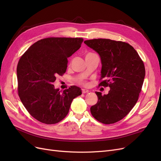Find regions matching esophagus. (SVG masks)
<instances>
[{"label": "esophagus", "mask_w": 161, "mask_h": 161, "mask_svg": "<svg viewBox=\"0 0 161 161\" xmlns=\"http://www.w3.org/2000/svg\"><path fill=\"white\" fill-rule=\"evenodd\" d=\"M89 92V91L87 89H82V93H87V92Z\"/></svg>", "instance_id": "esophagus-1"}]
</instances>
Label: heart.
Returning <instances> with one entry per match:
<instances>
[{
  "instance_id": "obj_1",
  "label": "heart",
  "mask_w": 161,
  "mask_h": 161,
  "mask_svg": "<svg viewBox=\"0 0 161 161\" xmlns=\"http://www.w3.org/2000/svg\"><path fill=\"white\" fill-rule=\"evenodd\" d=\"M82 84H83V85H85V83H84V82H83V83H82Z\"/></svg>"
}]
</instances>
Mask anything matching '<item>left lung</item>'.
<instances>
[{"label":"left lung","mask_w":161,"mask_h":161,"mask_svg":"<svg viewBox=\"0 0 161 161\" xmlns=\"http://www.w3.org/2000/svg\"><path fill=\"white\" fill-rule=\"evenodd\" d=\"M85 44L99 53L101 61L99 86H109L108 95L95 92L97 103L91 113L99 122H118L127 115L138 99L145 76L143 61L129 43L109 40H86Z\"/></svg>","instance_id":"obj_1"}]
</instances>
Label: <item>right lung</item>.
Segmentation results:
<instances>
[{
  "mask_svg": "<svg viewBox=\"0 0 161 161\" xmlns=\"http://www.w3.org/2000/svg\"><path fill=\"white\" fill-rule=\"evenodd\" d=\"M82 38L47 37L34 43L17 64L18 94L27 111L46 124H54L69 113L72 100L82 94L72 86L62 92L53 82L66 72L68 58L81 46Z\"/></svg>",
  "mask_w": 161,
  "mask_h": 161,
  "instance_id": "right-lung-1",
  "label": "right lung"
}]
</instances>
